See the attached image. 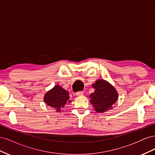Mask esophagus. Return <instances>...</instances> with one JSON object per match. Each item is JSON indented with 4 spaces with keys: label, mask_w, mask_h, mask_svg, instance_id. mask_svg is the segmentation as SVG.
<instances>
[{
    "label": "esophagus",
    "mask_w": 155,
    "mask_h": 155,
    "mask_svg": "<svg viewBox=\"0 0 155 155\" xmlns=\"http://www.w3.org/2000/svg\"><path fill=\"white\" fill-rule=\"evenodd\" d=\"M84 94V92L83 91H80V92H78L76 94V95L77 96H83Z\"/></svg>",
    "instance_id": "esophagus-1"
}]
</instances>
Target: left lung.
I'll use <instances>...</instances> for the list:
<instances>
[{
	"label": "left lung",
	"instance_id": "obj_1",
	"mask_svg": "<svg viewBox=\"0 0 155 155\" xmlns=\"http://www.w3.org/2000/svg\"><path fill=\"white\" fill-rule=\"evenodd\" d=\"M94 92L89 96L90 102L97 112H105L112 109L118 99V93L114 87L105 79H97L92 84Z\"/></svg>",
	"mask_w": 155,
	"mask_h": 155
}]
</instances>
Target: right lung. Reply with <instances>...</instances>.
<instances>
[{"label": "right lung", "instance_id": "add662e5", "mask_svg": "<svg viewBox=\"0 0 155 155\" xmlns=\"http://www.w3.org/2000/svg\"><path fill=\"white\" fill-rule=\"evenodd\" d=\"M44 101L47 105L54 108L55 111L60 112L63 111L64 106L71 102V100H70L68 92L57 85L46 92Z\"/></svg>", "mask_w": 155, "mask_h": 155}]
</instances>
